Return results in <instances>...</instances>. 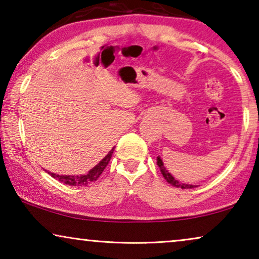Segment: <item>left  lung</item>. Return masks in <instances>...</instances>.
<instances>
[{
  "instance_id": "left-lung-1",
  "label": "left lung",
  "mask_w": 259,
  "mask_h": 259,
  "mask_svg": "<svg viewBox=\"0 0 259 259\" xmlns=\"http://www.w3.org/2000/svg\"><path fill=\"white\" fill-rule=\"evenodd\" d=\"M157 165L159 166V168H160L161 175L166 179V182L171 184L172 186L180 187V189H193V187H197V185H190V184H184V183H180L179 180H177L175 177H173L171 173L166 169V167L164 166V162H162L160 157H157Z\"/></svg>"
}]
</instances>
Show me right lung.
I'll list each match as a JSON object with an SVG mask.
<instances>
[{"label": "right lung", "instance_id": "1", "mask_svg": "<svg viewBox=\"0 0 259 259\" xmlns=\"http://www.w3.org/2000/svg\"><path fill=\"white\" fill-rule=\"evenodd\" d=\"M113 151H114V147L112 148L111 151L108 152V154L102 159L100 162H98V165H95L93 168L90 169L86 175H81V176H63V175H56V173L53 172H48V175H51L53 178L58 179L59 182H61L63 184H67V185L70 186H87L90 185L91 183H93L97 180L102 172L106 166L108 165L109 160H111Z\"/></svg>", "mask_w": 259, "mask_h": 259}]
</instances>
